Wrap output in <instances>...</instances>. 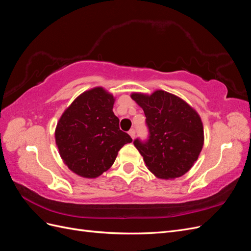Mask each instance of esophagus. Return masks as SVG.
Masks as SVG:
<instances>
[{"label":"esophagus","mask_w":251,"mask_h":251,"mask_svg":"<svg viewBox=\"0 0 251 251\" xmlns=\"http://www.w3.org/2000/svg\"><path fill=\"white\" fill-rule=\"evenodd\" d=\"M128 134H130L131 137L134 139V138H135V136H136V131H135V128H131V130L128 131Z\"/></svg>","instance_id":"esophagus-1"}]
</instances>
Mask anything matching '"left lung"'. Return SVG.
Instances as JSON below:
<instances>
[{"instance_id": "obj_1", "label": "left lung", "mask_w": 251, "mask_h": 251, "mask_svg": "<svg viewBox=\"0 0 251 251\" xmlns=\"http://www.w3.org/2000/svg\"><path fill=\"white\" fill-rule=\"evenodd\" d=\"M143 109L148 138L134 140L149 170L157 177H181L192 168L203 147V126L197 112L165 91L151 96L134 93Z\"/></svg>"}]
</instances>
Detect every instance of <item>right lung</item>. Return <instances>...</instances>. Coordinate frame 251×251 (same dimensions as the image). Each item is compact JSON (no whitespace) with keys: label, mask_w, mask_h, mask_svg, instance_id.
<instances>
[{"label":"right lung","mask_w":251,"mask_h":251,"mask_svg":"<svg viewBox=\"0 0 251 251\" xmlns=\"http://www.w3.org/2000/svg\"><path fill=\"white\" fill-rule=\"evenodd\" d=\"M113 104L111 94L95 88L79 95L58 121L55 140L60 157L81 177L96 178L109 170L118 151L132 142L119 128Z\"/></svg>","instance_id":"obj_1"}]
</instances>
